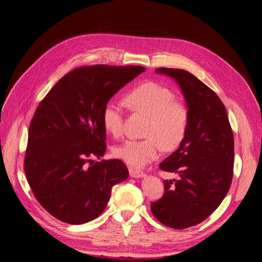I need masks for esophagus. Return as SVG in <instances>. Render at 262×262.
I'll use <instances>...</instances> for the list:
<instances>
[{"mask_svg":"<svg viewBox=\"0 0 262 262\" xmlns=\"http://www.w3.org/2000/svg\"><path fill=\"white\" fill-rule=\"evenodd\" d=\"M129 173H130V176L133 177V178H141V177L145 176V172L144 171H142L140 169L132 168V167L129 168Z\"/></svg>","mask_w":262,"mask_h":262,"instance_id":"esophagus-1","label":"esophagus"}]
</instances>
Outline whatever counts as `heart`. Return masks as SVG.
Here are the masks:
<instances>
[{
    "instance_id": "obj_1",
    "label": "heart",
    "mask_w": 262,
    "mask_h": 262,
    "mask_svg": "<svg viewBox=\"0 0 262 262\" xmlns=\"http://www.w3.org/2000/svg\"><path fill=\"white\" fill-rule=\"evenodd\" d=\"M124 102L135 113L148 116L143 140H130L113 148L115 158L135 167H142L156 160L162 146L177 148L185 138L190 122V111L185 103L175 100V95L167 87L156 82H145L129 91ZM104 130L119 139L123 133V112L113 101L102 111Z\"/></svg>"
}]
</instances>
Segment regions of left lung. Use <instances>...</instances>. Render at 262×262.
Masks as SVG:
<instances>
[{
    "label": "left lung",
    "mask_w": 262,
    "mask_h": 262,
    "mask_svg": "<svg viewBox=\"0 0 262 262\" xmlns=\"http://www.w3.org/2000/svg\"><path fill=\"white\" fill-rule=\"evenodd\" d=\"M179 84L190 122L179 148L159 167L179 179L164 180V194L151 203L154 216L165 226L184 229L212 214L228 193L233 176V133L219 96L192 73L158 68Z\"/></svg>",
    "instance_id": "8db88e82"
}]
</instances>
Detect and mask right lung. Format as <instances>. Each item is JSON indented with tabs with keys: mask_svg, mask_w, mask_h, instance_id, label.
I'll return each mask as SVG.
<instances>
[{
	"mask_svg": "<svg viewBox=\"0 0 262 262\" xmlns=\"http://www.w3.org/2000/svg\"><path fill=\"white\" fill-rule=\"evenodd\" d=\"M142 66L74 68L37 106L29 128L24 172L38 203L55 219L80 225L100 215L114 184L129 176L118 159L101 160L102 111ZM96 157L100 161H93Z\"/></svg>",
	"mask_w": 262,
	"mask_h": 262,
	"instance_id": "obj_1",
	"label": "right lung"
}]
</instances>
